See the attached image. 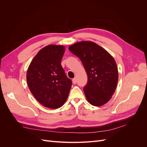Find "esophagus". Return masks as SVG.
I'll return each instance as SVG.
<instances>
[{"label":"esophagus","instance_id":"1","mask_svg":"<svg viewBox=\"0 0 147 147\" xmlns=\"http://www.w3.org/2000/svg\"><path fill=\"white\" fill-rule=\"evenodd\" d=\"M72 83H73V84H76V83H77V80H76V78H73L72 79Z\"/></svg>","mask_w":147,"mask_h":147}]
</instances>
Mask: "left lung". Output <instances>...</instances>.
I'll return each mask as SVG.
<instances>
[{"label":"left lung","instance_id":"8db88e82","mask_svg":"<svg viewBox=\"0 0 147 147\" xmlns=\"http://www.w3.org/2000/svg\"><path fill=\"white\" fill-rule=\"evenodd\" d=\"M80 59L88 75V83L83 91L88 102L101 106L111 98L116 89L118 67L113 57L96 43L83 41L69 48Z\"/></svg>","mask_w":147,"mask_h":147}]
</instances>
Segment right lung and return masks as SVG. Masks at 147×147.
Masks as SVG:
<instances>
[{"label": "right lung", "instance_id": "add662e5", "mask_svg": "<svg viewBox=\"0 0 147 147\" xmlns=\"http://www.w3.org/2000/svg\"><path fill=\"white\" fill-rule=\"evenodd\" d=\"M65 51L63 45L43 48L29 66L26 79L29 90L40 103L55 109L63 106L72 86L61 62Z\"/></svg>", "mask_w": 147, "mask_h": 147}]
</instances>
